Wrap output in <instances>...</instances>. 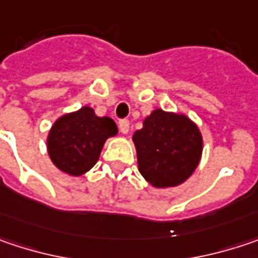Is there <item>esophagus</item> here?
Masks as SVG:
<instances>
[{
	"instance_id": "34e87169",
	"label": "esophagus",
	"mask_w": 258,
	"mask_h": 258,
	"mask_svg": "<svg viewBox=\"0 0 258 258\" xmlns=\"http://www.w3.org/2000/svg\"><path fill=\"white\" fill-rule=\"evenodd\" d=\"M118 127H119V131H121L122 134H127L130 130V122L127 119H121V121L118 122Z\"/></svg>"
}]
</instances>
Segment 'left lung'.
Masks as SVG:
<instances>
[{"instance_id":"obj_1","label":"left lung","mask_w":258,"mask_h":258,"mask_svg":"<svg viewBox=\"0 0 258 258\" xmlns=\"http://www.w3.org/2000/svg\"><path fill=\"white\" fill-rule=\"evenodd\" d=\"M137 165L143 178L156 189L183 184L198 168L204 140L187 115L155 109L133 134Z\"/></svg>"}]
</instances>
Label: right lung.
I'll use <instances>...</instances> for the list:
<instances>
[{"mask_svg": "<svg viewBox=\"0 0 258 258\" xmlns=\"http://www.w3.org/2000/svg\"><path fill=\"white\" fill-rule=\"evenodd\" d=\"M116 134L112 118L97 116L93 107L82 106L54 121L47 136V152L57 170L80 177L96 165L106 140Z\"/></svg>", "mask_w": 258, "mask_h": 258, "instance_id": "1", "label": "right lung"}]
</instances>
